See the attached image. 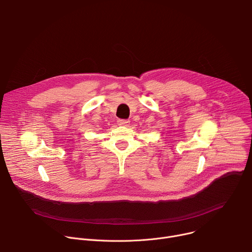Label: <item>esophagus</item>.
<instances>
[{
	"label": "esophagus",
	"mask_w": 252,
	"mask_h": 252,
	"mask_svg": "<svg viewBox=\"0 0 252 252\" xmlns=\"http://www.w3.org/2000/svg\"><path fill=\"white\" fill-rule=\"evenodd\" d=\"M118 125L119 126H126L129 125V122L127 120H119L118 121Z\"/></svg>",
	"instance_id": "obj_1"
}]
</instances>
